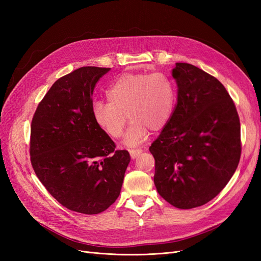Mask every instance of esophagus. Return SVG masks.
I'll list each match as a JSON object with an SVG mask.
<instances>
[{"instance_id":"obj_1","label":"esophagus","mask_w":261,"mask_h":261,"mask_svg":"<svg viewBox=\"0 0 261 261\" xmlns=\"http://www.w3.org/2000/svg\"><path fill=\"white\" fill-rule=\"evenodd\" d=\"M143 152V150L141 149H132L130 151H129V153H130V158L132 159H136V158Z\"/></svg>"}]
</instances>
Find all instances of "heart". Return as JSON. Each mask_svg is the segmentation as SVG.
<instances>
[{
	"mask_svg": "<svg viewBox=\"0 0 261 261\" xmlns=\"http://www.w3.org/2000/svg\"><path fill=\"white\" fill-rule=\"evenodd\" d=\"M109 102L97 101L92 117L98 127L111 138L122 136L124 143L135 146L145 141L149 130L156 133L168 125L175 103L174 85L163 74H125L110 86Z\"/></svg>",
	"mask_w": 261,
	"mask_h": 261,
	"instance_id": "b5f03b06",
	"label": "heart"
}]
</instances>
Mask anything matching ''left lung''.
<instances>
[{
  "instance_id": "1",
  "label": "left lung",
  "mask_w": 261,
  "mask_h": 261,
  "mask_svg": "<svg viewBox=\"0 0 261 261\" xmlns=\"http://www.w3.org/2000/svg\"><path fill=\"white\" fill-rule=\"evenodd\" d=\"M172 76L177 103L149 150L153 181L164 200L179 209L202 206L222 191L241 158V124L234 102L217 78L187 63Z\"/></svg>"
}]
</instances>
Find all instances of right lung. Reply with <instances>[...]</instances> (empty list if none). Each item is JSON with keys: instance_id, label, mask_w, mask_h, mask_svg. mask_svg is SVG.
Returning <instances> with one entry per match:
<instances>
[{"instance_id": "obj_1", "label": "right lung", "mask_w": 261, "mask_h": 261, "mask_svg": "<svg viewBox=\"0 0 261 261\" xmlns=\"http://www.w3.org/2000/svg\"><path fill=\"white\" fill-rule=\"evenodd\" d=\"M109 70L85 66L61 77L31 122L36 175L62 206L85 215H98L117 199L130 161L92 117L93 89Z\"/></svg>"}]
</instances>
